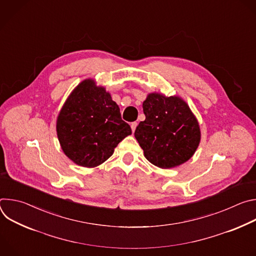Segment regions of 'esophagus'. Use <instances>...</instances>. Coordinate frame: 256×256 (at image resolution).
I'll use <instances>...</instances> for the list:
<instances>
[{"mask_svg":"<svg viewBox=\"0 0 256 256\" xmlns=\"http://www.w3.org/2000/svg\"><path fill=\"white\" fill-rule=\"evenodd\" d=\"M136 126H138V124H136V122H132V124H130V128H132V132H134Z\"/></svg>","mask_w":256,"mask_h":256,"instance_id":"34e87169","label":"esophagus"}]
</instances>
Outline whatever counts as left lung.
Returning <instances> with one entry per match:
<instances>
[{
	"label": "left lung",
	"mask_w": 256,
	"mask_h": 256,
	"mask_svg": "<svg viewBox=\"0 0 256 256\" xmlns=\"http://www.w3.org/2000/svg\"><path fill=\"white\" fill-rule=\"evenodd\" d=\"M142 110L146 120L136 126L134 136L146 159L169 169L194 156L200 142V128L184 99L152 92L142 102Z\"/></svg>",
	"instance_id": "obj_1"
}]
</instances>
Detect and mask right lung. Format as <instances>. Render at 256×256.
I'll list each match as a JSON object with an SVG mask.
<instances>
[{"mask_svg": "<svg viewBox=\"0 0 256 256\" xmlns=\"http://www.w3.org/2000/svg\"><path fill=\"white\" fill-rule=\"evenodd\" d=\"M56 134L64 155L75 164L94 168L110 157L132 134L118 105L105 87L89 78L78 84L56 118Z\"/></svg>", "mask_w": 256, "mask_h": 256, "instance_id": "right-lung-1", "label": "right lung"}]
</instances>
